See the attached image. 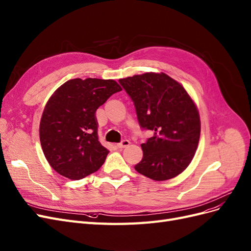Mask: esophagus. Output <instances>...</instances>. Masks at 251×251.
I'll return each instance as SVG.
<instances>
[{
    "mask_svg": "<svg viewBox=\"0 0 251 251\" xmlns=\"http://www.w3.org/2000/svg\"><path fill=\"white\" fill-rule=\"evenodd\" d=\"M129 145H130V142H129L128 140H123L122 142L119 143V144L117 145V146H118L119 148H125V147L129 146Z\"/></svg>",
    "mask_w": 251,
    "mask_h": 251,
    "instance_id": "1",
    "label": "esophagus"
}]
</instances>
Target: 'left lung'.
Returning <instances> with one entry per match:
<instances>
[{"instance_id": "obj_1", "label": "left lung", "mask_w": 251, "mask_h": 251, "mask_svg": "<svg viewBox=\"0 0 251 251\" xmlns=\"http://www.w3.org/2000/svg\"><path fill=\"white\" fill-rule=\"evenodd\" d=\"M119 82L133 101L141 128L153 131L141 145L143 158L134 169L156 181L183 172L200 137L199 112L187 91L164 73H145Z\"/></svg>"}]
</instances>
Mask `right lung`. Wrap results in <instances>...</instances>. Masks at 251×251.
Returning <instances> with one entry per match:
<instances>
[{
	"instance_id": "right-lung-1",
	"label": "right lung",
	"mask_w": 251,
	"mask_h": 251,
	"mask_svg": "<svg viewBox=\"0 0 251 251\" xmlns=\"http://www.w3.org/2000/svg\"><path fill=\"white\" fill-rule=\"evenodd\" d=\"M121 91L115 80L76 78L51 96L40 120L39 139L48 163L58 174L78 180L104 164L109 151L99 142L96 111Z\"/></svg>"
}]
</instances>
